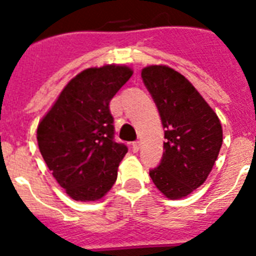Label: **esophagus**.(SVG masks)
Wrapping results in <instances>:
<instances>
[{"label": "esophagus", "instance_id": "34e87169", "mask_svg": "<svg viewBox=\"0 0 256 256\" xmlns=\"http://www.w3.org/2000/svg\"><path fill=\"white\" fill-rule=\"evenodd\" d=\"M140 146H141L140 141L132 142V150H133V152H137V151L140 150Z\"/></svg>", "mask_w": 256, "mask_h": 256}]
</instances>
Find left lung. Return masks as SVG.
I'll list each match as a JSON object with an SVG mask.
<instances>
[{
    "label": "left lung",
    "mask_w": 256,
    "mask_h": 256,
    "mask_svg": "<svg viewBox=\"0 0 256 256\" xmlns=\"http://www.w3.org/2000/svg\"><path fill=\"white\" fill-rule=\"evenodd\" d=\"M142 80L159 110L164 154L150 177L170 200L188 196L206 180L219 155V118L188 79L166 65L142 69Z\"/></svg>",
    "instance_id": "obj_1"
}]
</instances>
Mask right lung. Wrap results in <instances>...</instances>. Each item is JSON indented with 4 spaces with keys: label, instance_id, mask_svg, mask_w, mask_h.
<instances>
[{
    "label": "right lung",
    "instance_id": "right-lung-1",
    "mask_svg": "<svg viewBox=\"0 0 256 256\" xmlns=\"http://www.w3.org/2000/svg\"><path fill=\"white\" fill-rule=\"evenodd\" d=\"M132 74L130 68L114 64L83 70L38 124L40 154L73 200H100L116 180L128 148L114 141L108 104Z\"/></svg>",
    "mask_w": 256,
    "mask_h": 256
}]
</instances>
